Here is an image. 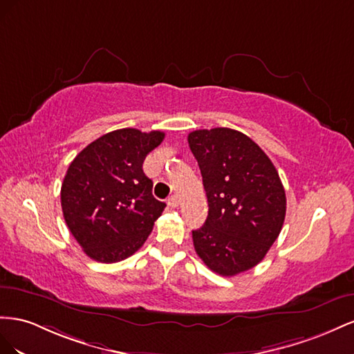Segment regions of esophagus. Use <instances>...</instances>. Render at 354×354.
<instances>
[{
    "label": "esophagus",
    "instance_id": "obj_1",
    "mask_svg": "<svg viewBox=\"0 0 354 354\" xmlns=\"http://www.w3.org/2000/svg\"><path fill=\"white\" fill-rule=\"evenodd\" d=\"M167 203H169V206H170V207H178V205H179L178 196H176V194L170 196V197H169V200H167Z\"/></svg>",
    "mask_w": 354,
    "mask_h": 354
}]
</instances>
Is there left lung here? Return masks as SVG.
I'll list each match as a JSON object with an SVG mask.
<instances>
[{
	"instance_id": "8db88e82",
	"label": "left lung",
	"mask_w": 354,
	"mask_h": 354,
	"mask_svg": "<svg viewBox=\"0 0 354 354\" xmlns=\"http://www.w3.org/2000/svg\"><path fill=\"white\" fill-rule=\"evenodd\" d=\"M207 197L205 225L193 231L201 261L221 276L254 268L279 237L286 196L267 154L245 133L228 127L188 135Z\"/></svg>"
}]
</instances>
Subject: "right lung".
<instances>
[{
    "mask_svg": "<svg viewBox=\"0 0 354 354\" xmlns=\"http://www.w3.org/2000/svg\"><path fill=\"white\" fill-rule=\"evenodd\" d=\"M163 139L158 130L118 129L88 144L69 165L60 203L87 257L111 264L145 243L166 205L154 198L142 165Z\"/></svg>",
    "mask_w": 354,
    "mask_h": 354,
    "instance_id": "obj_1",
    "label": "right lung"
}]
</instances>
